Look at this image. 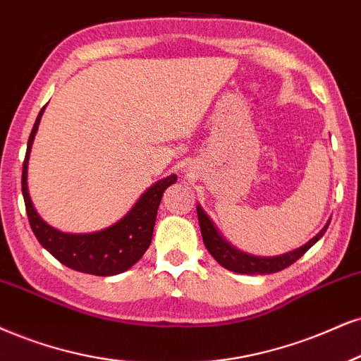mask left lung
Wrapping results in <instances>:
<instances>
[{
    "instance_id": "1",
    "label": "left lung",
    "mask_w": 361,
    "mask_h": 361,
    "mask_svg": "<svg viewBox=\"0 0 361 361\" xmlns=\"http://www.w3.org/2000/svg\"><path fill=\"white\" fill-rule=\"evenodd\" d=\"M197 217H199V226H201V233L204 244H206L207 251L211 252V256L219 262L222 268L234 271L239 274H271L283 271L288 266H291L293 262L300 259L308 249L317 244L319 239L323 238V234L326 233L330 221L324 224V228L314 235L313 239H310L308 243L303 244L301 247L293 249V251L284 252L279 256H252L247 252H243L241 249L233 246L228 239H224V235L219 233V229L216 228L214 222L211 221V217L206 214V211L197 204Z\"/></svg>"
}]
</instances>
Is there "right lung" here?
I'll use <instances>...</instances> for the list:
<instances>
[{
    "label": "right lung",
    "mask_w": 361,
    "mask_h": 361,
    "mask_svg": "<svg viewBox=\"0 0 361 361\" xmlns=\"http://www.w3.org/2000/svg\"><path fill=\"white\" fill-rule=\"evenodd\" d=\"M44 106L39 110L33 130L30 133L23 173H21V192H23L26 214H28L31 229H33L39 244L53 257H56L61 264L68 266V268L95 276H114L123 273V271L132 268L149 249L160 199H162L164 190L177 180V176L172 173V176L164 177L154 185H150L140 195L139 201L133 204L130 211L106 229L87 234H72L61 233V231L51 228L39 217L28 192L30 152Z\"/></svg>",
    "instance_id": "add662e5"
}]
</instances>
